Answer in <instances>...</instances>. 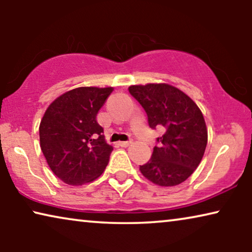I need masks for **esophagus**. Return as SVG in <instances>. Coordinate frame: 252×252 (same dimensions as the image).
I'll list each match as a JSON object with an SVG mask.
<instances>
[{"instance_id": "34e87169", "label": "esophagus", "mask_w": 252, "mask_h": 252, "mask_svg": "<svg viewBox=\"0 0 252 252\" xmlns=\"http://www.w3.org/2000/svg\"><path fill=\"white\" fill-rule=\"evenodd\" d=\"M133 143V140L130 139V140H128V141H123V142H119V144H120V147H128V146H130V144Z\"/></svg>"}]
</instances>
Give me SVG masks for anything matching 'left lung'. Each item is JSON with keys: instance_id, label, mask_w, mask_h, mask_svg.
Masks as SVG:
<instances>
[{"instance_id": "1", "label": "left lung", "mask_w": 252, "mask_h": 252, "mask_svg": "<svg viewBox=\"0 0 252 252\" xmlns=\"http://www.w3.org/2000/svg\"><path fill=\"white\" fill-rule=\"evenodd\" d=\"M130 95L142 105L153 129L164 128L153 156L140 165L148 180L161 187L180 185L201 163L208 129L201 110L180 89L167 84L130 86Z\"/></svg>"}]
</instances>
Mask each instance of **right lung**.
I'll return each instance as SVG.
<instances>
[{"mask_svg": "<svg viewBox=\"0 0 252 252\" xmlns=\"http://www.w3.org/2000/svg\"><path fill=\"white\" fill-rule=\"evenodd\" d=\"M112 87H79L57 97L40 123V146L47 163L65 184L79 186L97 179L113 148L96 120Z\"/></svg>", "mask_w": 252, "mask_h": 252, "instance_id": "add662e5", "label": "right lung"}]
</instances>
